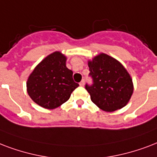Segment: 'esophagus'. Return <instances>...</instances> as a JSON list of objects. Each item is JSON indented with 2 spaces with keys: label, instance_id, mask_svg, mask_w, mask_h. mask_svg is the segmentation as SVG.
Returning <instances> with one entry per match:
<instances>
[{
  "label": "esophagus",
  "instance_id": "34e87169",
  "mask_svg": "<svg viewBox=\"0 0 157 157\" xmlns=\"http://www.w3.org/2000/svg\"><path fill=\"white\" fill-rule=\"evenodd\" d=\"M84 83H85L84 79H82V81H81V82H79V85H80V86H84Z\"/></svg>",
  "mask_w": 157,
  "mask_h": 157
}]
</instances>
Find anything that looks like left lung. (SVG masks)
Masks as SVG:
<instances>
[{
  "instance_id": "obj_1",
  "label": "left lung",
  "mask_w": 157,
  "mask_h": 157,
  "mask_svg": "<svg viewBox=\"0 0 157 157\" xmlns=\"http://www.w3.org/2000/svg\"><path fill=\"white\" fill-rule=\"evenodd\" d=\"M92 84L85 88L91 100L101 110L111 112L126 105L133 94L130 75L120 62L101 54L88 62Z\"/></svg>"
}]
</instances>
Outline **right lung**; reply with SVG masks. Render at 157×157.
Segmentation results:
<instances>
[{
    "label": "right lung",
    "mask_w": 157,
    "mask_h": 157,
    "mask_svg": "<svg viewBox=\"0 0 157 157\" xmlns=\"http://www.w3.org/2000/svg\"><path fill=\"white\" fill-rule=\"evenodd\" d=\"M65 61V56L56 52L46 57L30 75L27 91L37 105L55 109L67 101L73 91L78 87Z\"/></svg>",
    "instance_id": "right-lung-1"
}]
</instances>
